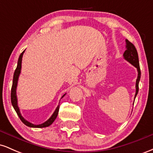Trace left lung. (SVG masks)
Segmentation results:
<instances>
[{"label":"left lung","instance_id":"left-lung-1","mask_svg":"<svg viewBox=\"0 0 153 153\" xmlns=\"http://www.w3.org/2000/svg\"><path fill=\"white\" fill-rule=\"evenodd\" d=\"M124 58L126 60L128 61L130 64L134 65L137 68L138 72V76L136 80V93H135L134 99L136 98L137 95L138 94L139 91V82H140V77H141V71H140V63H139V58L137 51L135 48L134 45L132 43H131L129 40L126 39V50L124 52Z\"/></svg>","mask_w":153,"mask_h":153}]
</instances>
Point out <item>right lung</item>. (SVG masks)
Here are the masks:
<instances>
[{
    "mask_svg": "<svg viewBox=\"0 0 153 153\" xmlns=\"http://www.w3.org/2000/svg\"><path fill=\"white\" fill-rule=\"evenodd\" d=\"M24 52H25V50H24V52H23L22 53L20 54V56H19V59H18V63H17L16 69L15 70L14 74H13V84H12L11 93H10V100H11L12 106H13V108H14L16 112L17 113V114H18L19 117L20 118L21 120H22V122L24 123L25 125L28 126V127H34V128H43V127H49V126L51 125V124L54 122V121L55 120V119L57 118V114H58V112H59V105L57 106V108H56L55 111H54V112L52 114V115L51 116V117L48 119V120L46 121L45 122L42 123V124H38V125H36V124H32V123L26 121V119L22 117V114H21L20 110H19V108L18 106V101H17V96H16V88H17V83H18L19 77V75H20V73H21V70H22V57H23V54H24ZM65 95V94L63 95V96H62V98L64 97ZM62 98H61V99H62Z\"/></svg>",
    "mask_w": 153,
    "mask_h": 153,
    "instance_id": "1",
    "label": "right lung"
}]
</instances>
